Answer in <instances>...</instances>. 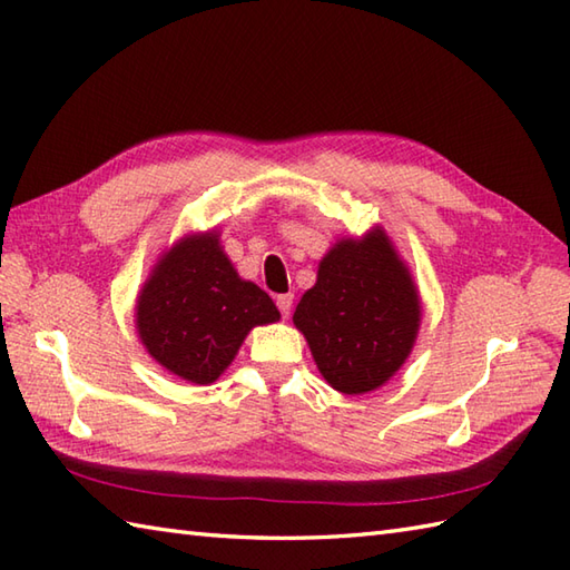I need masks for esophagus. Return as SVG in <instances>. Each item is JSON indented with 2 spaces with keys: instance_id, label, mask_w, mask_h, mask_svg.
Returning <instances> with one entry per match:
<instances>
[{
  "instance_id": "34e87169",
  "label": "esophagus",
  "mask_w": 570,
  "mask_h": 570,
  "mask_svg": "<svg viewBox=\"0 0 570 570\" xmlns=\"http://www.w3.org/2000/svg\"><path fill=\"white\" fill-rule=\"evenodd\" d=\"M276 306H278V313H282L284 318H288V313H292V306H294V294L276 296Z\"/></svg>"
}]
</instances>
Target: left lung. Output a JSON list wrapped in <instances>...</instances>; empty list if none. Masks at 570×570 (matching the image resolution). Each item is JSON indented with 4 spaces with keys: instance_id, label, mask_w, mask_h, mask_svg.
Here are the masks:
<instances>
[{
    "instance_id": "1",
    "label": "left lung",
    "mask_w": 570,
    "mask_h": 570,
    "mask_svg": "<svg viewBox=\"0 0 570 570\" xmlns=\"http://www.w3.org/2000/svg\"><path fill=\"white\" fill-rule=\"evenodd\" d=\"M419 321L414 282L382 229L337 242L294 313L325 382L343 394L390 380L411 353Z\"/></svg>"
}]
</instances>
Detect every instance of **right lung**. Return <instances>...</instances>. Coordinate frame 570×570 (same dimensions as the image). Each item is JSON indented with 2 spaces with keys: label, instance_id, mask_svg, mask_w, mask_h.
<instances>
[{
  "label": "right lung",
  "instance_id": "right-lung-1",
  "mask_svg": "<svg viewBox=\"0 0 570 570\" xmlns=\"http://www.w3.org/2000/svg\"><path fill=\"white\" fill-rule=\"evenodd\" d=\"M278 321L269 294L242 282L217 235L186 237L156 264L137 304L149 355L193 384H210L254 325Z\"/></svg>",
  "mask_w": 570,
  "mask_h": 570
}]
</instances>
